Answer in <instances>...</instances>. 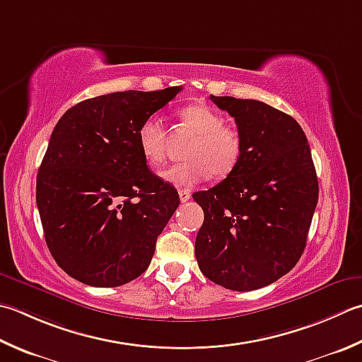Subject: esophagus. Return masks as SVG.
Instances as JSON below:
<instances>
[{"instance_id":"34e87169","label":"esophagus","mask_w":362,"mask_h":362,"mask_svg":"<svg viewBox=\"0 0 362 362\" xmlns=\"http://www.w3.org/2000/svg\"><path fill=\"white\" fill-rule=\"evenodd\" d=\"M179 196H180L182 202H188L191 199V191L189 189H180Z\"/></svg>"}]
</instances>
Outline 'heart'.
I'll return each instance as SVG.
<instances>
[{
    "mask_svg": "<svg viewBox=\"0 0 362 362\" xmlns=\"http://www.w3.org/2000/svg\"><path fill=\"white\" fill-rule=\"evenodd\" d=\"M183 127L194 133L187 157L189 160L163 169L160 177L174 187H193L211 174L224 179L243 158L245 139L237 127L224 124L221 112L204 103L183 106L179 111ZM138 147L148 165H160L166 157V129L158 119L148 117L138 129Z\"/></svg>",
    "mask_w": 362,
    "mask_h": 362,
    "instance_id": "obj_1",
    "label": "heart"
}]
</instances>
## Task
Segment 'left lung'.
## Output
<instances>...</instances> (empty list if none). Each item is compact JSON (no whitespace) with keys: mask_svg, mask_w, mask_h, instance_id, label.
Listing matches in <instances>:
<instances>
[{"mask_svg":"<svg viewBox=\"0 0 362 362\" xmlns=\"http://www.w3.org/2000/svg\"><path fill=\"white\" fill-rule=\"evenodd\" d=\"M235 119L243 158L216 187L193 194L204 210L194 254L205 278L237 292L270 286L300 260L318 201L308 138L259 100L210 95Z\"/></svg>","mask_w":362,"mask_h":362,"instance_id":"left-lung-1","label":"left lung"}]
</instances>
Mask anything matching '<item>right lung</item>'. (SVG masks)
<instances>
[{"label": "right lung", "mask_w": 362, "mask_h": 362, "mask_svg": "<svg viewBox=\"0 0 362 362\" xmlns=\"http://www.w3.org/2000/svg\"><path fill=\"white\" fill-rule=\"evenodd\" d=\"M182 90H124L76 103L49 138L35 201L53 259L74 279L117 287L143 274L180 204L148 171L138 129Z\"/></svg>", "instance_id": "add662e5"}]
</instances>
